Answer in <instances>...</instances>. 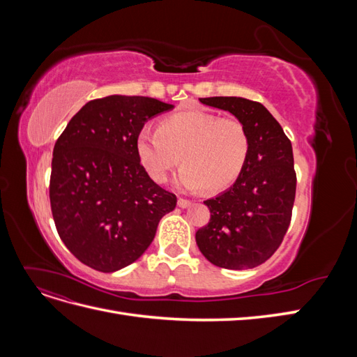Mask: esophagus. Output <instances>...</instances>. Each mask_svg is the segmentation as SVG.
<instances>
[{
	"label": "esophagus",
	"mask_w": 357,
	"mask_h": 357,
	"mask_svg": "<svg viewBox=\"0 0 357 357\" xmlns=\"http://www.w3.org/2000/svg\"><path fill=\"white\" fill-rule=\"evenodd\" d=\"M177 204H178V207L180 208H188V207H190V201L189 199H183V198H178V201H177Z\"/></svg>",
	"instance_id": "1"
}]
</instances>
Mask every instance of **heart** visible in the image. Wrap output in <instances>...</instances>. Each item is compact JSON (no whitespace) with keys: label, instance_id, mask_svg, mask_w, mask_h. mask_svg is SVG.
<instances>
[{"label":"heart","instance_id":"1","mask_svg":"<svg viewBox=\"0 0 357 357\" xmlns=\"http://www.w3.org/2000/svg\"><path fill=\"white\" fill-rule=\"evenodd\" d=\"M135 150L139 164L156 183H165L181 159L185 167L177 183L183 189L220 192L241 176L250 138L236 119L192 109L164 117L156 132L139 131Z\"/></svg>","mask_w":357,"mask_h":357}]
</instances>
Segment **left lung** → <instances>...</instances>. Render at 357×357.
I'll return each mask as SVG.
<instances>
[{"instance_id": "left-lung-1", "label": "left lung", "mask_w": 357, "mask_h": 357, "mask_svg": "<svg viewBox=\"0 0 357 357\" xmlns=\"http://www.w3.org/2000/svg\"><path fill=\"white\" fill-rule=\"evenodd\" d=\"M199 101L238 119L250 138V155L229 189L204 201L211 218L197 232V244L215 266L255 268L274 255L289 228L296 192L291 143L261 102L238 96Z\"/></svg>"}]
</instances>
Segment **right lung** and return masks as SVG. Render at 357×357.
I'll use <instances>...</instances> for the list:
<instances>
[{
    "mask_svg": "<svg viewBox=\"0 0 357 357\" xmlns=\"http://www.w3.org/2000/svg\"><path fill=\"white\" fill-rule=\"evenodd\" d=\"M174 109L149 96L110 95L84 104L53 147L50 205L68 250L96 271L135 262L159 220L176 208L139 164L135 139L150 119Z\"/></svg>",
    "mask_w": 357,
    "mask_h": 357,
    "instance_id": "1",
    "label": "right lung"
}]
</instances>
